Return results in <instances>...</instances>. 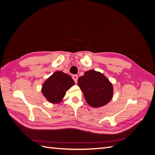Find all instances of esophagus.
I'll return each instance as SVG.
<instances>
[{"mask_svg": "<svg viewBox=\"0 0 155 155\" xmlns=\"http://www.w3.org/2000/svg\"><path fill=\"white\" fill-rule=\"evenodd\" d=\"M72 78H73V79L74 80L75 83H77V82H78V75H73V76H72Z\"/></svg>", "mask_w": 155, "mask_h": 155, "instance_id": "34e87169", "label": "esophagus"}]
</instances>
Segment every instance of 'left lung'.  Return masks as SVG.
Returning a JSON list of instances; mask_svg holds the SVG:
<instances>
[{
	"label": "left lung",
	"mask_w": 155,
	"mask_h": 155,
	"mask_svg": "<svg viewBox=\"0 0 155 155\" xmlns=\"http://www.w3.org/2000/svg\"><path fill=\"white\" fill-rule=\"evenodd\" d=\"M78 85L87 104L94 108L105 106L110 101L114 94L112 83L102 73L90 70L79 77Z\"/></svg>",
	"instance_id": "8db88e82"
}]
</instances>
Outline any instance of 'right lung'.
I'll list each match as a JSON object with an SVG mask.
<instances>
[{
    "label": "right lung",
    "instance_id": "right-lung-1",
    "mask_svg": "<svg viewBox=\"0 0 155 155\" xmlns=\"http://www.w3.org/2000/svg\"><path fill=\"white\" fill-rule=\"evenodd\" d=\"M74 84L69 75L62 71H56L44 81L41 92L50 104H58L63 101L67 91Z\"/></svg>",
    "mask_w": 155,
    "mask_h": 155
}]
</instances>
